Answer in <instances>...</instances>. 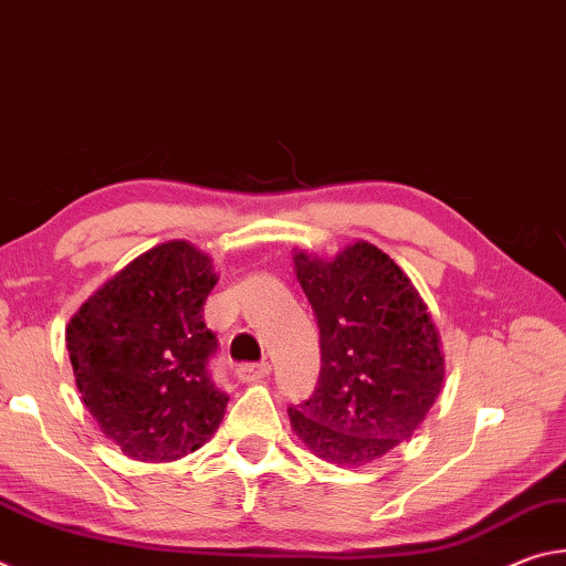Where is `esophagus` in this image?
I'll return each instance as SVG.
<instances>
[{
	"label": "esophagus",
	"mask_w": 566,
	"mask_h": 566,
	"mask_svg": "<svg viewBox=\"0 0 566 566\" xmlns=\"http://www.w3.org/2000/svg\"><path fill=\"white\" fill-rule=\"evenodd\" d=\"M272 367L266 361L262 364H242V367L237 369V379L239 381H260L264 377H270Z\"/></svg>",
	"instance_id": "obj_1"
}]
</instances>
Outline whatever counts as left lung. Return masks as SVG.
I'll use <instances>...</instances> for the list:
<instances>
[{
  "mask_svg": "<svg viewBox=\"0 0 566 566\" xmlns=\"http://www.w3.org/2000/svg\"><path fill=\"white\" fill-rule=\"evenodd\" d=\"M296 282L319 324V387L290 407L314 457L364 467L417 432L444 385V352L405 270L364 242L334 256L294 249Z\"/></svg>",
  "mask_w": 566,
  "mask_h": 566,
  "instance_id": "1",
  "label": "left lung"
}]
</instances>
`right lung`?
Listing matches in <instances>:
<instances>
[{
    "label": "right lung",
    "instance_id": "add662e5",
    "mask_svg": "<svg viewBox=\"0 0 566 566\" xmlns=\"http://www.w3.org/2000/svg\"><path fill=\"white\" fill-rule=\"evenodd\" d=\"M212 256L187 239L151 247L109 276L66 324L84 407L137 462H175L205 447L229 397L209 379L217 337L202 306Z\"/></svg>",
    "mask_w": 566,
    "mask_h": 566
}]
</instances>
